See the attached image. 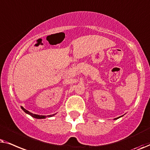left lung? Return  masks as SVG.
I'll use <instances>...</instances> for the list:
<instances>
[{
	"instance_id": "obj_1",
	"label": "left lung",
	"mask_w": 150,
	"mask_h": 150,
	"mask_svg": "<svg viewBox=\"0 0 150 150\" xmlns=\"http://www.w3.org/2000/svg\"><path fill=\"white\" fill-rule=\"evenodd\" d=\"M119 118H120V117H117V118H116V119H119Z\"/></svg>"
}]
</instances>
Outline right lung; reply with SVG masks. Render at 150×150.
Instances as JSON below:
<instances>
[{"label": "right lung", "mask_w": 150, "mask_h": 150, "mask_svg": "<svg viewBox=\"0 0 150 150\" xmlns=\"http://www.w3.org/2000/svg\"><path fill=\"white\" fill-rule=\"evenodd\" d=\"M21 108H22V110H23L25 112V113H27V114H28V115H31V117H33V118H35V119H45L46 117V116H44V115H35V114H33V113H31V112H29L28 110H27L26 109H25L23 107V106H21ZM54 115H48L49 116V117H52V116H53Z\"/></svg>", "instance_id": "right-lung-1"}]
</instances>
